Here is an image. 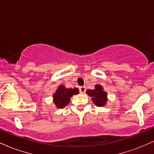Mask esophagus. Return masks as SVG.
<instances>
[{"label":"esophagus","mask_w":154,"mask_h":154,"mask_svg":"<svg viewBox=\"0 0 154 154\" xmlns=\"http://www.w3.org/2000/svg\"><path fill=\"white\" fill-rule=\"evenodd\" d=\"M85 91H86V88L85 86H82V87L79 88V92H80L82 94H84V93H85Z\"/></svg>","instance_id":"obj_1"}]
</instances>
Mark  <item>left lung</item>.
<instances>
[{
	"label": "left lung",
	"mask_w": 154,
	"mask_h": 154,
	"mask_svg": "<svg viewBox=\"0 0 154 154\" xmlns=\"http://www.w3.org/2000/svg\"><path fill=\"white\" fill-rule=\"evenodd\" d=\"M86 93L89 96L92 97L93 102L98 106H103L106 103L108 100L107 93L103 91V88L101 85H96L94 90H88Z\"/></svg>",
	"instance_id": "8db88e82"
}]
</instances>
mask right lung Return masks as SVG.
Wrapping results in <instances>:
<instances>
[{
  "label": "right lung",
  "instance_id": "add662e5",
  "mask_svg": "<svg viewBox=\"0 0 154 154\" xmlns=\"http://www.w3.org/2000/svg\"><path fill=\"white\" fill-rule=\"evenodd\" d=\"M79 93L77 88H66L64 85H61L53 95L54 103L59 109H63L68 105L72 95Z\"/></svg>",
  "mask_w": 154,
  "mask_h": 154
}]
</instances>
